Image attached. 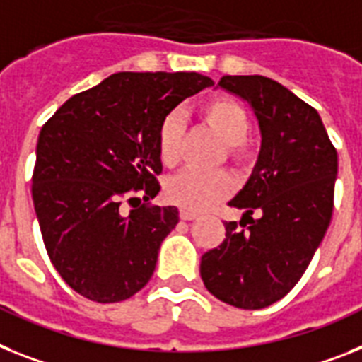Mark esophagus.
<instances>
[{"label": "esophagus", "instance_id": "34e87169", "mask_svg": "<svg viewBox=\"0 0 362 362\" xmlns=\"http://www.w3.org/2000/svg\"><path fill=\"white\" fill-rule=\"evenodd\" d=\"M179 216H181V220H187V222H190V220H196V218H198V214L190 213V211H181V214H179Z\"/></svg>", "mask_w": 362, "mask_h": 362}]
</instances>
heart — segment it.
Wrapping results in <instances>:
<instances>
[{
  "instance_id": "1",
  "label": "heart",
  "mask_w": 362,
  "mask_h": 362,
  "mask_svg": "<svg viewBox=\"0 0 362 362\" xmlns=\"http://www.w3.org/2000/svg\"><path fill=\"white\" fill-rule=\"evenodd\" d=\"M202 120L228 144L231 157L238 159L244 155V142L250 134V115L247 110L231 100L228 95H216L203 101L199 105ZM185 136V122L181 116L172 112L164 116L157 129V153L164 166H174L181 157V146ZM235 179L228 172H198V170H185L166 181L164 196L170 203L177 207L202 213L207 211L214 203L222 202L233 192Z\"/></svg>"
}]
</instances>
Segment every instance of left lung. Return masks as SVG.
<instances>
[{"label":"left lung","instance_id":"left-lung-1","mask_svg":"<svg viewBox=\"0 0 362 362\" xmlns=\"http://www.w3.org/2000/svg\"><path fill=\"white\" fill-rule=\"evenodd\" d=\"M218 86L250 105L261 149L250 179L229 202L242 211L246 229L226 222V240L202 257L199 274L218 300L264 309L300 281L324 240L339 157L320 115L277 81L226 76Z\"/></svg>","mask_w":362,"mask_h":362}]
</instances>
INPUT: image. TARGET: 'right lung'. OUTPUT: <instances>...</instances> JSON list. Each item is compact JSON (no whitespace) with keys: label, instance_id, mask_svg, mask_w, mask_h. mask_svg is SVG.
Instances as JSON below:
<instances>
[{"label":"right lung","instance_id":"add662e5","mask_svg":"<svg viewBox=\"0 0 362 362\" xmlns=\"http://www.w3.org/2000/svg\"><path fill=\"white\" fill-rule=\"evenodd\" d=\"M213 85L196 71H118L71 95L42 127L33 203L53 267L81 296L115 303L151 279L179 213L134 202L160 190V120Z\"/></svg>","mask_w":362,"mask_h":362}]
</instances>
